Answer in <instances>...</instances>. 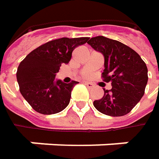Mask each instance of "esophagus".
Listing matches in <instances>:
<instances>
[{
  "label": "esophagus",
  "mask_w": 159,
  "mask_h": 159,
  "mask_svg": "<svg viewBox=\"0 0 159 159\" xmlns=\"http://www.w3.org/2000/svg\"><path fill=\"white\" fill-rule=\"evenodd\" d=\"M84 84H85L88 88H92V87L95 86V84H94L93 83H91V82H84Z\"/></svg>",
  "instance_id": "esophagus-1"
}]
</instances>
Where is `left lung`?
<instances>
[{
    "mask_svg": "<svg viewBox=\"0 0 159 159\" xmlns=\"http://www.w3.org/2000/svg\"><path fill=\"white\" fill-rule=\"evenodd\" d=\"M87 43L103 54V81L111 83V90L104 89L102 98L94 101L103 114L120 117L128 114L140 101L147 84V67L140 55L125 44L98 36Z\"/></svg>",
    "mask_w": 159,
    "mask_h": 159,
    "instance_id": "1",
    "label": "left lung"
}]
</instances>
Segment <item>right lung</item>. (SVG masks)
<instances>
[{"mask_svg":"<svg viewBox=\"0 0 159 159\" xmlns=\"http://www.w3.org/2000/svg\"><path fill=\"white\" fill-rule=\"evenodd\" d=\"M89 38H61L53 39L32 50L19 64L16 78L24 98L39 113L55 114L70 102L74 86L55 79L61 64H67L73 50L87 42Z\"/></svg>","mask_w":159,"mask_h":159,"instance_id":"add662e5","label":"right lung"}]
</instances>
